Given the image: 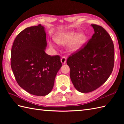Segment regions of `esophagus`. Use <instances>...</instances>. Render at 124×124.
Segmentation results:
<instances>
[{"instance_id":"1","label":"esophagus","mask_w":124,"mask_h":124,"mask_svg":"<svg viewBox=\"0 0 124 124\" xmlns=\"http://www.w3.org/2000/svg\"><path fill=\"white\" fill-rule=\"evenodd\" d=\"M67 61V58L65 57H62L61 59V62L62 63V64H65Z\"/></svg>"}]
</instances>
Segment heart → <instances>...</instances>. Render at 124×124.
<instances>
[{"instance_id": "b5f03b06", "label": "heart", "mask_w": 124, "mask_h": 124, "mask_svg": "<svg viewBox=\"0 0 124 124\" xmlns=\"http://www.w3.org/2000/svg\"><path fill=\"white\" fill-rule=\"evenodd\" d=\"M54 39L57 44L61 45H65L69 43L67 47L68 51L73 53L78 52L84 46L87 40V36L83 32L64 31L55 35ZM48 44L52 47H55L51 41H48Z\"/></svg>"}]
</instances>
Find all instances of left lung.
I'll use <instances>...</instances> for the list:
<instances>
[{"instance_id":"obj_1","label":"left lung","mask_w":124,"mask_h":124,"mask_svg":"<svg viewBox=\"0 0 124 124\" xmlns=\"http://www.w3.org/2000/svg\"><path fill=\"white\" fill-rule=\"evenodd\" d=\"M91 25L94 31L92 38L67 61L71 80L81 93L91 92L103 84L114 65V46L110 35L101 26Z\"/></svg>"}]
</instances>
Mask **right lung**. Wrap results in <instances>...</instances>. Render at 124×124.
Instances as JSON below:
<instances>
[{
	"mask_svg": "<svg viewBox=\"0 0 124 124\" xmlns=\"http://www.w3.org/2000/svg\"><path fill=\"white\" fill-rule=\"evenodd\" d=\"M45 27L39 24L21 31L11 51V68L18 85L37 96H45L53 88L55 78L62 67L60 57L45 53Z\"/></svg>",
	"mask_w": 124,
	"mask_h": 124,
	"instance_id": "1",
	"label": "right lung"
}]
</instances>
